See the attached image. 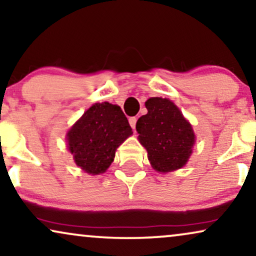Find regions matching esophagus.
<instances>
[{
    "instance_id": "1",
    "label": "esophagus",
    "mask_w": 256,
    "mask_h": 256,
    "mask_svg": "<svg viewBox=\"0 0 256 256\" xmlns=\"http://www.w3.org/2000/svg\"><path fill=\"white\" fill-rule=\"evenodd\" d=\"M136 122H138V118H136L135 116L129 118V124H130V127H132V129H135V127H136Z\"/></svg>"
}]
</instances>
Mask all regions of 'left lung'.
I'll list each match as a JSON object with an SVG mask.
<instances>
[{
  "label": "left lung",
  "instance_id": "8db88e82",
  "mask_svg": "<svg viewBox=\"0 0 256 256\" xmlns=\"http://www.w3.org/2000/svg\"><path fill=\"white\" fill-rule=\"evenodd\" d=\"M146 107L148 113L136 122V130L152 168L158 172L180 169L194 144L191 124L169 99L150 98Z\"/></svg>",
  "mask_w": 256,
  "mask_h": 256
}]
</instances>
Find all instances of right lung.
Returning <instances> with one entry per match:
<instances>
[{"mask_svg":"<svg viewBox=\"0 0 256 256\" xmlns=\"http://www.w3.org/2000/svg\"><path fill=\"white\" fill-rule=\"evenodd\" d=\"M132 134L127 118L116 104H96L68 132L70 152L78 166L92 174L104 172L115 150Z\"/></svg>","mask_w":256,"mask_h":256,"instance_id":"1","label":"right lung"}]
</instances>
